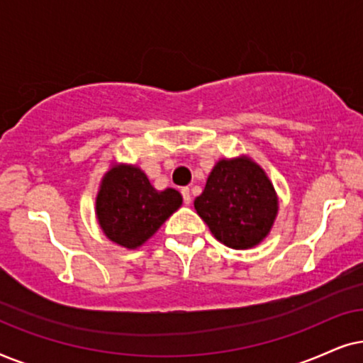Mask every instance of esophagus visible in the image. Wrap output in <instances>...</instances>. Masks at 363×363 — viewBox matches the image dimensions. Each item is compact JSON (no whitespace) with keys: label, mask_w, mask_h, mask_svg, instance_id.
Segmentation results:
<instances>
[{"label":"esophagus","mask_w":363,"mask_h":363,"mask_svg":"<svg viewBox=\"0 0 363 363\" xmlns=\"http://www.w3.org/2000/svg\"><path fill=\"white\" fill-rule=\"evenodd\" d=\"M181 192H182V197H184V204L189 206L191 204V191H189V187H184V189H182Z\"/></svg>","instance_id":"34e87169"}]
</instances>
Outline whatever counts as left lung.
<instances>
[{
	"instance_id": "obj_1",
	"label": "left lung",
	"mask_w": 363,
	"mask_h": 363,
	"mask_svg": "<svg viewBox=\"0 0 363 363\" xmlns=\"http://www.w3.org/2000/svg\"><path fill=\"white\" fill-rule=\"evenodd\" d=\"M194 207L219 242L244 250L270 234L279 197L264 169L242 154L216 162Z\"/></svg>"
}]
</instances>
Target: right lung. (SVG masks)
Wrapping results in <instances>:
<instances>
[{
  "mask_svg": "<svg viewBox=\"0 0 363 363\" xmlns=\"http://www.w3.org/2000/svg\"><path fill=\"white\" fill-rule=\"evenodd\" d=\"M182 206L179 191H157L136 164L113 162L99 182L96 219L103 234L124 249L146 244Z\"/></svg>",
  "mask_w": 363,
  "mask_h": 363,
  "instance_id": "right-lung-1",
  "label": "right lung"
}]
</instances>
